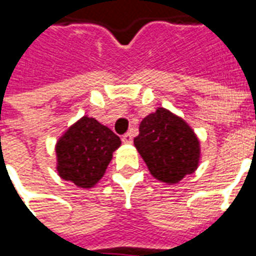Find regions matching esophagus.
Wrapping results in <instances>:
<instances>
[{
  "mask_svg": "<svg viewBox=\"0 0 256 256\" xmlns=\"http://www.w3.org/2000/svg\"><path fill=\"white\" fill-rule=\"evenodd\" d=\"M122 141L124 142V144H130L132 141H133V136L130 133H126L124 136L122 137Z\"/></svg>",
  "mask_w": 256,
  "mask_h": 256,
  "instance_id": "obj_1",
  "label": "esophagus"
}]
</instances>
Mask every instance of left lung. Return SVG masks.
Masks as SVG:
<instances>
[{
	"instance_id": "obj_1",
	"label": "left lung",
	"mask_w": 256,
	"mask_h": 256,
	"mask_svg": "<svg viewBox=\"0 0 256 256\" xmlns=\"http://www.w3.org/2000/svg\"><path fill=\"white\" fill-rule=\"evenodd\" d=\"M150 174L166 184H178L198 168L200 144L184 119L166 108H158L140 124L134 138Z\"/></svg>"
}]
</instances>
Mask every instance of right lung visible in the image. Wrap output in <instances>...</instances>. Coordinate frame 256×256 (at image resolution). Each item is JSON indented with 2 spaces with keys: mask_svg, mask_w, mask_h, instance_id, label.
Listing matches in <instances>:
<instances>
[{
  "mask_svg": "<svg viewBox=\"0 0 256 256\" xmlns=\"http://www.w3.org/2000/svg\"><path fill=\"white\" fill-rule=\"evenodd\" d=\"M120 138L94 118L84 116L56 144L58 176L79 188H92L104 176Z\"/></svg>",
  "mask_w": 256,
  "mask_h": 256,
  "instance_id": "right-lung-1",
  "label": "right lung"
}]
</instances>
